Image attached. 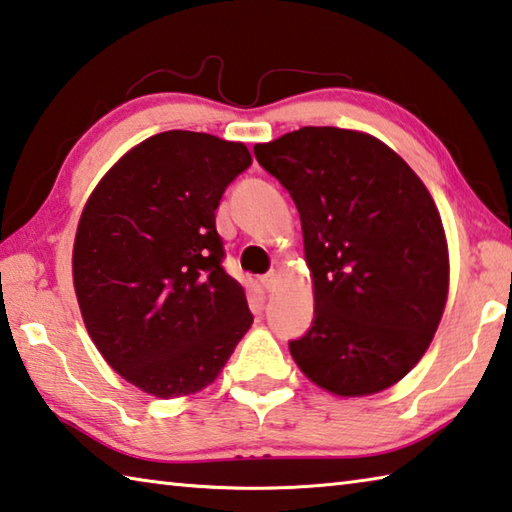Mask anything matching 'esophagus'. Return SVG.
Returning <instances> with one entry per match:
<instances>
[{"mask_svg":"<svg viewBox=\"0 0 512 512\" xmlns=\"http://www.w3.org/2000/svg\"><path fill=\"white\" fill-rule=\"evenodd\" d=\"M259 282H262V286L266 288V291H273V288L277 286V273H268Z\"/></svg>","mask_w":512,"mask_h":512,"instance_id":"34e87169","label":"esophagus"}]
</instances>
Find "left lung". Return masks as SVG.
Segmentation results:
<instances>
[{"label":"left lung","mask_w":512,"mask_h":512,"mask_svg":"<svg viewBox=\"0 0 512 512\" xmlns=\"http://www.w3.org/2000/svg\"><path fill=\"white\" fill-rule=\"evenodd\" d=\"M255 156L302 221L315 318L288 342L324 392L378 394L410 374L448 300L450 255L432 194L392 147L340 127H302Z\"/></svg>","instance_id":"obj_1"}]
</instances>
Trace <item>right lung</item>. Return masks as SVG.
<instances>
[{"mask_svg":"<svg viewBox=\"0 0 512 512\" xmlns=\"http://www.w3.org/2000/svg\"><path fill=\"white\" fill-rule=\"evenodd\" d=\"M244 143L161 132L111 165L82 210L73 288L107 365L156 398L201 392L253 324L221 268L215 210L250 167Z\"/></svg>","mask_w":512,"mask_h":512,"instance_id":"obj_1","label":"right lung"}]
</instances>
